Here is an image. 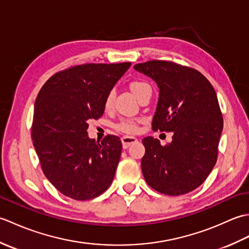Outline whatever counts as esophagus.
Returning a JSON list of instances; mask_svg holds the SVG:
<instances>
[{
  "label": "esophagus",
  "instance_id": "1",
  "mask_svg": "<svg viewBox=\"0 0 249 249\" xmlns=\"http://www.w3.org/2000/svg\"><path fill=\"white\" fill-rule=\"evenodd\" d=\"M137 142H138V139L135 138V137H129V136L122 137V144H123V149H127V147L137 143Z\"/></svg>",
  "mask_w": 249,
  "mask_h": 249
}]
</instances>
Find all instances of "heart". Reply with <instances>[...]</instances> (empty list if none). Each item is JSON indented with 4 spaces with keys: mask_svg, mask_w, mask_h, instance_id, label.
<instances>
[{
    "mask_svg": "<svg viewBox=\"0 0 249 249\" xmlns=\"http://www.w3.org/2000/svg\"><path fill=\"white\" fill-rule=\"evenodd\" d=\"M130 89H131V92L134 93L135 96L137 98H139L145 91H149V89H151V87L144 81L137 80V81L131 82ZM113 100H114V91H110L107 95V97H106V99H105L106 109H110L111 107H112ZM116 128L121 131H123V133H126V134H134L137 131V124H136V122L133 120H123V121H121L118 125H116Z\"/></svg>",
    "mask_w": 249,
    "mask_h": 249,
    "instance_id": "heart-1",
    "label": "heart"
}]
</instances>
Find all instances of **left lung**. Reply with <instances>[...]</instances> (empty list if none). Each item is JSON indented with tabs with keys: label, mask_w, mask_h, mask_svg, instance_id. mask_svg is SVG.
<instances>
[{
	"label": "left lung",
	"mask_w": 249,
	"mask_h": 249,
	"mask_svg": "<svg viewBox=\"0 0 249 249\" xmlns=\"http://www.w3.org/2000/svg\"><path fill=\"white\" fill-rule=\"evenodd\" d=\"M160 89L152 128L172 131V141L142 140L145 154L141 169L146 183L169 196L199 187L214 168L223 131L217 95L202 73L168 61L153 60L134 66Z\"/></svg>",
	"instance_id": "left-lung-1"
}]
</instances>
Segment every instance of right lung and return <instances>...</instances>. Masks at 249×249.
I'll list each match as a JSON object with an SVG mask.
<instances>
[{
    "instance_id": "right-lung-1",
    "label": "right lung",
    "mask_w": 249,
    "mask_h": 249,
    "mask_svg": "<svg viewBox=\"0 0 249 249\" xmlns=\"http://www.w3.org/2000/svg\"><path fill=\"white\" fill-rule=\"evenodd\" d=\"M130 65L73 66L52 76L37 95L33 144L46 178L67 197L96 198L113 181L122 142L112 135L91 139L88 122L104 114L106 97Z\"/></svg>"
}]
</instances>
